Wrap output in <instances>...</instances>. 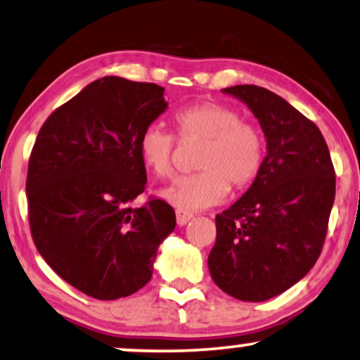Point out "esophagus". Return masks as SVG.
Segmentation results:
<instances>
[{
	"label": "esophagus",
	"mask_w": 360,
	"mask_h": 360,
	"mask_svg": "<svg viewBox=\"0 0 360 360\" xmlns=\"http://www.w3.org/2000/svg\"><path fill=\"white\" fill-rule=\"evenodd\" d=\"M193 217L194 215L191 212H186V210H181V209L176 210V222H177V225H181V227L188 224Z\"/></svg>",
	"instance_id": "1"
}]
</instances>
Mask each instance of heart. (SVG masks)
Masks as SVG:
<instances>
[{"mask_svg": "<svg viewBox=\"0 0 360 360\" xmlns=\"http://www.w3.org/2000/svg\"><path fill=\"white\" fill-rule=\"evenodd\" d=\"M183 141H202L195 167L199 172L179 177L161 191V198L181 210L212 207L225 199L230 184L242 189L260 171L265 143L255 124L243 122L236 108L219 102H200L186 107L174 117ZM141 161L158 177L172 174L176 138L161 124L143 130Z\"/></svg>", "mask_w": 360, "mask_h": 360, "instance_id": "obj_1", "label": "heart"}]
</instances>
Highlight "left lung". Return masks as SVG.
I'll list each match as a JSON object with an SVG mask.
<instances>
[{"instance_id":"obj_1","label":"left lung","mask_w":360,"mask_h":360,"mask_svg":"<svg viewBox=\"0 0 360 360\" xmlns=\"http://www.w3.org/2000/svg\"><path fill=\"white\" fill-rule=\"evenodd\" d=\"M260 123L266 155L250 188L215 217L209 253L214 283L242 301L281 295L318 260L336 195V176L319 128L270 90H222Z\"/></svg>"}]
</instances>
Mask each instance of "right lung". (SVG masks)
<instances>
[{
    "label": "right lung",
    "instance_id": "right-lung-1",
    "mask_svg": "<svg viewBox=\"0 0 360 360\" xmlns=\"http://www.w3.org/2000/svg\"><path fill=\"white\" fill-rule=\"evenodd\" d=\"M166 108L160 85L108 75L57 108L37 135L26 183L32 238L47 265L92 298L141 290L176 227L165 200L131 205L146 186L138 141Z\"/></svg>",
    "mask_w": 360,
    "mask_h": 360
}]
</instances>
